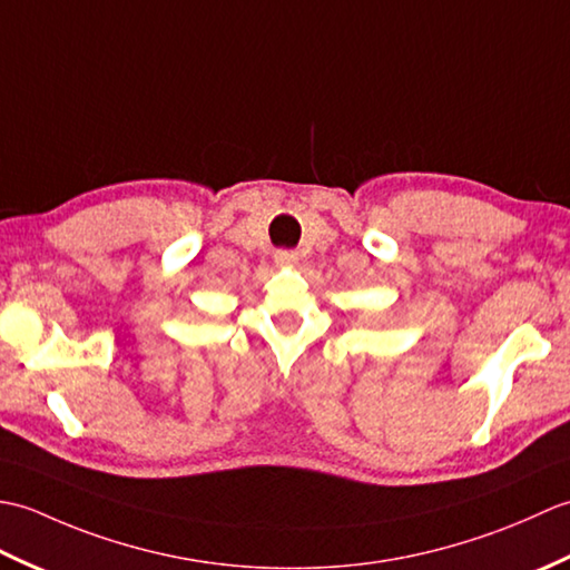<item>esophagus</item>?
<instances>
[{"mask_svg": "<svg viewBox=\"0 0 570 570\" xmlns=\"http://www.w3.org/2000/svg\"><path fill=\"white\" fill-rule=\"evenodd\" d=\"M274 262L278 266H296L298 264V254L292 249H276L274 252Z\"/></svg>", "mask_w": 570, "mask_h": 570, "instance_id": "34e87169", "label": "esophagus"}]
</instances>
